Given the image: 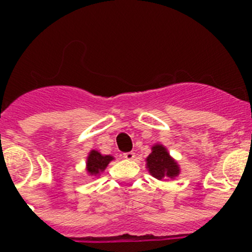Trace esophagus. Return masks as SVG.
Here are the masks:
<instances>
[{
    "instance_id": "esophagus-1",
    "label": "esophagus",
    "mask_w": 252,
    "mask_h": 252,
    "mask_svg": "<svg viewBox=\"0 0 252 252\" xmlns=\"http://www.w3.org/2000/svg\"><path fill=\"white\" fill-rule=\"evenodd\" d=\"M123 157L124 158H126V159H134L135 158V152H133V151H129V152H126V154L123 155Z\"/></svg>"
}]
</instances>
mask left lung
Returning a JSON list of instances; mask_svg holds the SVG:
<instances>
[{"instance_id": "obj_1", "label": "left lung", "mask_w": 252, "mask_h": 252, "mask_svg": "<svg viewBox=\"0 0 252 252\" xmlns=\"http://www.w3.org/2000/svg\"><path fill=\"white\" fill-rule=\"evenodd\" d=\"M147 168L151 175L157 179L174 178L179 174V167L173 158H171L167 150L162 145H155L152 152L146 158Z\"/></svg>"}]
</instances>
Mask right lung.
I'll use <instances>...</instances> for the list:
<instances>
[{
    "label": "right lung",
    "mask_w": 252,
    "mask_h": 252,
    "mask_svg": "<svg viewBox=\"0 0 252 252\" xmlns=\"http://www.w3.org/2000/svg\"><path fill=\"white\" fill-rule=\"evenodd\" d=\"M113 159L112 156H102L98 151H93L90 152L88 157V172L90 175H96L100 172H102L103 169L107 167V164Z\"/></svg>",
    "instance_id": "add662e5"
}]
</instances>
